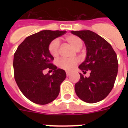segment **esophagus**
<instances>
[{
	"instance_id": "1",
	"label": "esophagus",
	"mask_w": 128,
	"mask_h": 128,
	"mask_svg": "<svg viewBox=\"0 0 128 128\" xmlns=\"http://www.w3.org/2000/svg\"><path fill=\"white\" fill-rule=\"evenodd\" d=\"M66 76H68L70 75V72L69 71H66Z\"/></svg>"
}]
</instances>
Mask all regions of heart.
Returning a JSON list of instances; mask_svg holds the SVG:
<instances>
[{
	"mask_svg": "<svg viewBox=\"0 0 128 128\" xmlns=\"http://www.w3.org/2000/svg\"><path fill=\"white\" fill-rule=\"evenodd\" d=\"M65 40L72 46L76 50H80L82 46V40L76 35H68L65 37ZM60 42L58 40H54L49 45L48 49L50 54L52 56H57L59 52ZM78 60H68L65 58H62L58 61V66L66 70H71L75 67L78 64Z\"/></svg>",
	"mask_w": 128,
	"mask_h": 128,
	"instance_id": "1",
	"label": "heart"
}]
</instances>
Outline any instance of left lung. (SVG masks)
<instances>
[{"mask_svg": "<svg viewBox=\"0 0 128 128\" xmlns=\"http://www.w3.org/2000/svg\"><path fill=\"white\" fill-rule=\"evenodd\" d=\"M86 46L85 60L79 66L82 72L90 70L88 78L81 73L75 84L78 97L88 103L103 100L112 90L118 72L117 54L108 42L89 30H72Z\"/></svg>", "mask_w": 128, "mask_h": 128, "instance_id": "left-lung-1", "label": "left lung"}]
</instances>
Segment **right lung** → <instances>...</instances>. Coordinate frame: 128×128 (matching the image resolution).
<instances>
[{
    "label": "right lung",
    "instance_id": "right-lung-1",
    "mask_svg": "<svg viewBox=\"0 0 128 128\" xmlns=\"http://www.w3.org/2000/svg\"><path fill=\"white\" fill-rule=\"evenodd\" d=\"M65 32V30L40 31L27 37L14 53V80L22 93L34 103L47 104L58 96L66 72L50 63L54 57L48 47L52 40ZM46 69L53 71V74H44Z\"/></svg>",
    "mask_w": 128,
    "mask_h": 128
}]
</instances>
